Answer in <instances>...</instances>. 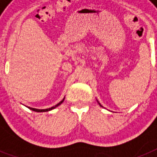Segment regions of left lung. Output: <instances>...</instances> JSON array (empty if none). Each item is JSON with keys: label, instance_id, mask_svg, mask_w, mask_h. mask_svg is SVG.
<instances>
[{"label": "left lung", "instance_id": "1", "mask_svg": "<svg viewBox=\"0 0 157 157\" xmlns=\"http://www.w3.org/2000/svg\"><path fill=\"white\" fill-rule=\"evenodd\" d=\"M99 105H101V104H100V103H99ZM101 107H102V106H101Z\"/></svg>", "mask_w": 157, "mask_h": 157}]
</instances>
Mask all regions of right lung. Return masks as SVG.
<instances>
[{
    "label": "right lung",
    "instance_id": "1",
    "mask_svg": "<svg viewBox=\"0 0 157 157\" xmlns=\"http://www.w3.org/2000/svg\"><path fill=\"white\" fill-rule=\"evenodd\" d=\"M63 101H64V98H63V99L62 100V101H60V102H59V103H58L57 105H55V106L52 107V108H49V109H34V108H30V107H28V108L30 109V110H33V111H34V112H48V111L52 110V109H55V108H56V107H57V106H59V105H60V104L63 103Z\"/></svg>",
    "mask_w": 157,
    "mask_h": 157
}]
</instances>
